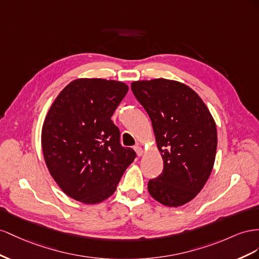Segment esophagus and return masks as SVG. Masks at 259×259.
Segmentation results:
<instances>
[{
	"label": "esophagus",
	"instance_id": "34e87169",
	"mask_svg": "<svg viewBox=\"0 0 259 259\" xmlns=\"http://www.w3.org/2000/svg\"><path fill=\"white\" fill-rule=\"evenodd\" d=\"M135 151H136V153H137V155L138 156H142V154H143V149L140 145H136L135 146Z\"/></svg>",
	"mask_w": 259,
	"mask_h": 259
}]
</instances>
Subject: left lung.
Segmentation results:
<instances>
[{
    "mask_svg": "<svg viewBox=\"0 0 259 259\" xmlns=\"http://www.w3.org/2000/svg\"><path fill=\"white\" fill-rule=\"evenodd\" d=\"M131 90L149 114L164 169L147 183L151 196L169 207L192 201L207 182L217 150L215 120L203 100L179 81H134Z\"/></svg>",
    "mask_w": 259,
    "mask_h": 259,
    "instance_id": "8db88e82",
    "label": "left lung"
}]
</instances>
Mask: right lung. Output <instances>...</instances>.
<instances>
[{"instance_id": "add662e5", "label": "right lung", "mask_w": 259, "mask_h": 259, "mask_svg": "<svg viewBox=\"0 0 259 259\" xmlns=\"http://www.w3.org/2000/svg\"><path fill=\"white\" fill-rule=\"evenodd\" d=\"M129 90L116 80L80 78L66 85L42 125L47 167L66 195L98 204L114 194L136 152L110 119Z\"/></svg>"}]
</instances>
